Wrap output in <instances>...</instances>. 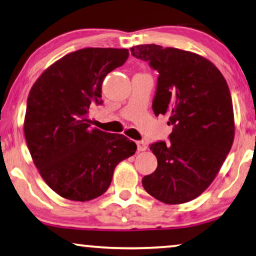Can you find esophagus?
Returning a JSON list of instances; mask_svg holds the SVG:
<instances>
[{
  "label": "esophagus",
  "mask_w": 256,
  "mask_h": 256,
  "mask_svg": "<svg viewBox=\"0 0 256 256\" xmlns=\"http://www.w3.org/2000/svg\"><path fill=\"white\" fill-rule=\"evenodd\" d=\"M136 146H138V150L139 152H142V150H146L147 146L144 142H136Z\"/></svg>",
  "instance_id": "1"
}]
</instances>
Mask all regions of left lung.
Segmentation results:
<instances>
[{"mask_svg":"<svg viewBox=\"0 0 256 256\" xmlns=\"http://www.w3.org/2000/svg\"><path fill=\"white\" fill-rule=\"evenodd\" d=\"M130 50L159 73L152 109L172 126L169 142L150 145L158 167L144 176V189L167 204L192 200L211 184L232 147L234 117L228 82L196 53L156 44Z\"/></svg>","mask_w":256,"mask_h":256,"instance_id":"obj_1","label":"left lung"}]
</instances>
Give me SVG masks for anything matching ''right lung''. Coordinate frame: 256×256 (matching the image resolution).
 <instances>
[{
	"instance_id": "right-lung-1",
	"label": "right lung",
	"mask_w": 256,
	"mask_h": 256,
	"mask_svg": "<svg viewBox=\"0 0 256 256\" xmlns=\"http://www.w3.org/2000/svg\"><path fill=\"white\" fill-rule=\"evenodd\" d=\"M128 58L126 48L78 50L50 66L32 86L25 139L42 178L64 198L100 196L116 166L136 153L134 142L92 128L87 120L89 109L103 103V80Z\"/></svg>"
}]
</instances>
